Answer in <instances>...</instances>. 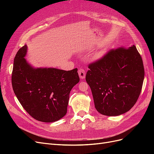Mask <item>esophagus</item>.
<instances>
[{"mask_svg":"<svg viewBox=\"0 0 154 154\" xmlns=\"http://www.w3.org/2000/svg\"><path fill=\"white\" fill-rule=\"evenodd\" d=\"M78 74H79V76H80V79L83 80V79H85V78L86 72L85 71V70L83 69H80L78 71Z\"/></svg>","mask_w":154,"mask_h":154,"instance_id":"obj_1","label":"esophagus"}]
</instances>
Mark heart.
Here are the masks:
<instances>
[{
  "mask_svg": "<svg viewBox=\"0 0 154 154\" xmlns=\"http://www.w3.org/2000/svg\"><path fill=\"white\" fill-rule=\"evenodd\" d=\"M101 55H102V54L101 53H99L96 54V56H95V58H99L100 57H101Z\"/></svg>",
  "mask_w": 154,
  "mask_h": 154,
  "instance_id": "b5f03b06",
  "label": "heart"
}]
</instances>
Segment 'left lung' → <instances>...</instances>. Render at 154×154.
Wrapping results in <instances>:
<instances>
[{
	"mask_svg": "<svg viewBox=\"0 0 154 154\" xmlns=\"http://www.w3.org/2000/svg\"><path fill=\"white\" fill-rule=\"evenodd\" d=\"M86 82L99 113L116 116L127 112L136 103L144 77L141 57L134 45L111 50L88 65Z\"/></svg>",
	"mask_w": 154,
	"mask_h": 154,
	"instance_id": "8db88e82",
	"label": "left lung"
}]
</instances>
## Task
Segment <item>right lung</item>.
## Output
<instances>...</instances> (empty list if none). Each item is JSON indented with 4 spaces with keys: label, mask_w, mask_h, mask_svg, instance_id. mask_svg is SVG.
Wrapping results in <instances>:
<instances>
[{
    "label": "right lung",
    "mask_w": 154,
    "mask_h": 154,
    "mask_svg": "<svg viewBox=\"0 0 154 154\" xmlns=\"http://www.w3.org/2000/svg\"><path fill=\"white\" fill-rule=\"evenodd\" d=\"M25 45L13 62L12 87L20 104L31 117L51 123L66 116L69 94L80 82L78 69L63 71L53 67H34L25 57Z\"/></svg>",
    "instance_id": "add662e5"
}]
</instances>
